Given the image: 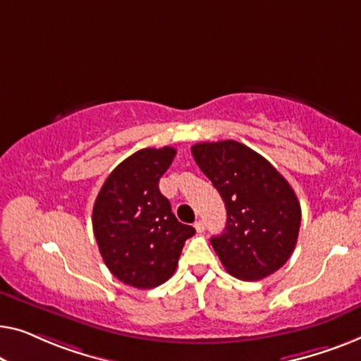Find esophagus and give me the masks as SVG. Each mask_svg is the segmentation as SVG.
<instances>
[{"mask_svg":"<svg viewBox=\"0 0 361 361\" xmlns=\"http://www.w3.org/2000/svg\"><path fill=\"white\" fill-rule=\"evenodd\" d=\"M195 229H196V232H197V233L204 232V229H206L204 222H202V221H196V222H195Z\"/></svg>","mask_w":361,"mask_h":361,"instance_id":"34e87169","label":"esophagus"}]
</instances>
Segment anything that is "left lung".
Instances as JSON below:
<instances>
[{"label": "left lung", "instance_id": "8db88e82", "mask_svg": "<svg viewBox=\"0 0 361 361\" xmlns=\"http://www.w3.org/2000/svg\"><path fill=\"white\" fill-rule=\"evenodd\" d=\"M191 154L226 204V229L211 238L226 270L243 281L280 270L301 226V206L289 183L240 142H202L191 147Z\"/></svg>", "mask_w": 361, "mask_h": 361}]
</instances>
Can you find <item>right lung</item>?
Instances as JSON below:
<instances>
[{
    "instance_id": "right-lung-1",
    "label": "right lung",
    "mask_w": 361,
    "mask_h": 361,
    "mask_svg": "<svg viewBox=\"0 0 361 361\" xmlns=\"http://www.w3.org/2000/svg\"><path fill=\"white\" fill-rule=\"evenodd\" d=\"M176 155L173 147L142 149L111 171L93 206V232L109 271L129 286L165 283L178 265L186 238L195 235L171 212L159 190Z\"/></svg>"
}]
</instances>
